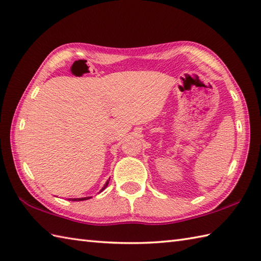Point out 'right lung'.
<instances>
[{"label": "right lung", "mask_w": 261, "mask_h": 261, "mask_svg": "<svg viewBox=\"0 0 261 261\" xmlns=\"http://www.w3.org/2000/svg\"><path fill=\"white\" fill-rule=\"evenodd\" d=\"M108 184H109V180H108L107 182H105V185L103 186V188L101 190V192H102V191H104L105 188H107ZM88 198H91V196H90V197H83V198H69V199H71V201H84V199H88Z\"/></svg>", "instance_id": "obj_1"}]
</instances>
